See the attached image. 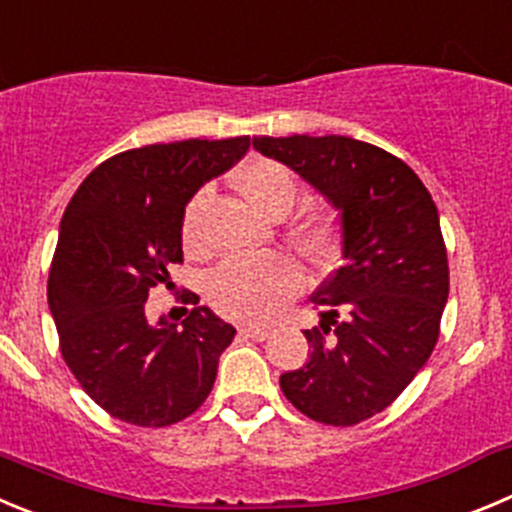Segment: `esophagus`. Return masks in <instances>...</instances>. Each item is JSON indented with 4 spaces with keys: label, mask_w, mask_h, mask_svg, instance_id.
<instances>
[{
    "label": "esophagus",
    "mask_w": 512,
    "mask_h": 512,
    "mask_svg": "<svg viewBox=\"0 0 512 512\" xmlns=\"http://www.w3.org/2000/svg\"><path fill=\"white\" fill-rule=\"evenodd\" d=\"M240 333L242 336L252 338V341H265V338H270V328H260V326H242Z\"/></svg>",
    "instance_id": "esophagus-1"
}]
</instances>
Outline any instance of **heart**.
<instances>
[{"mask_svg":"<svg viewBox=\"0 0 512 512\" xmlns=\"http://www.w3.org/2000/svg\"><path fill=\"white\" fill-rule=\"evenodd\" d=\"M242 191L267 214L283 217L298 197V181L288 166L272 159H252L237 174ZM209 189H199L189 199L181 217V245L189 255L204 250L202 209ZM336 214L331 209H313L290 229L295 247L308 260H323L336 245ZM303 288V270L285 252L227 257L207 278V298L214 308L240 321H267L278 315L290 298Z\"/></svg>","mask_w":512,"mask_h":512,"instance_id":"1","label":"heart"}]
</instances>
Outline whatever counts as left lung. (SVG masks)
I'll use <instances>...</instances> for the list:
<instances>
[{
	"label": "left lung",
	"mask_w": 512,
	"mask_h": 512,
	"mask_svg": "<svg viewBox=\"0 0 512 512\" xmlns=\"http://www.w3.org/2000/svg\"><path fill=\"white\" fill-rule=\"evenodd\" d=\"M326 194L341 217V267L310 303L308 364L280 376L305 417L353 427L384 412L427 364L450 295L437 204L401 159L348 136L252 138Z\"/></svg>",
	"instance_id": "left-lung-1"
}]
</instances>
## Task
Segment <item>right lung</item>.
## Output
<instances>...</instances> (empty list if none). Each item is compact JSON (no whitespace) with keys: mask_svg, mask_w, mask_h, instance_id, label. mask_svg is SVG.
I'll return each instance as SVG.
<instances>
[{"mask_svg":"<svg viewBox=\"0 0 512 512\" xmlns=\"http://www.w3.org/2000/svg\"><path fill=\"white\" fill-rule=\"evenodd\" d=\"M250 136L189 138L131 148L95 166L62 214L47 303L60 353L100 409L136 424L169 427L197 412L217 379L234 328L199 303L181 326H151L148 293L174 288L181 217L191 194L234 166Z\"/></svg>","mask_w":512,"mask_h":512,"instance_id":"right-lung-1","label":"right lung"}]
</instances>
